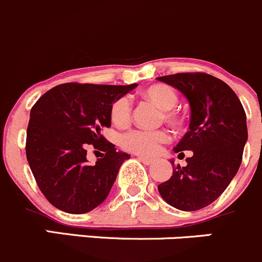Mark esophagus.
<instances>
[{
    "instance_id": "1",
    "label": "esophagus",
    "mask_w": 262,
    "mask_h": 262,
    "mask_svg": "<svg viewBox=\"0 0 262 262\" xmlns=\"http://www.w3.org/2000/svg\"><path fill=\"white\" fill-rule=\"evenodd\" d=\"M138 160L141 161L142 163H144V165H150V163H153V160L152 158H148V157H143V156H139Z\"/></svg>"
}]
</instances>
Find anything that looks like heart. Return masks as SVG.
<instances>
[{
  "label": "heart",
  "mask_w": 262,
  "mask_h": 262,
  "mask_svg": "<svg viewBox=\"0 0 262 262\" xmlns=\"http://www.w3.org/2000/svg\"><path fill=\"white\" fill-rule=\"evenodd\" d=\"M142 96L157 105L163 110L162 115L173 128H180L184 125L185 118L180 112L173 107L178 105L179 95L172 86L166 83H153L142 91ZM132 104L128 97H119L113 102L110 107V119L115 125L124 126L130 121ZM168 141V136L165 130L147 132L141 129L124 133L120 137V143L125 149L142 156H152L161 144Z\"/></svg>",
  "instance_id": "obj_1"
}]
</instances>
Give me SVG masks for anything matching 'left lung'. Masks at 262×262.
I'll return each mask as SVG.
<instances>
[{
    "instance_id": "left-lung-1",
    "label": "left lung",
    "mask_w": 262,
    "mask_h": 262,
    "mask_svg": "<svg viewBox=\"0 0 262 262\" xmlns=\"http://www.w3.org/2000/svg\"><path fill=\"white\" fill-rule=\"evenodd\" d=\"M157 80L182 92L191 110L189 132L173 148L181 156L182 150H191V157L185 167L173 168L158 191L176 209L199 210L221 196L241 166L246 113L233 90L208 73H176Z\"/></svg>"
}]
</instances>
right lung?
Here are the masks:
<instances>
[{
  "mask_svg": "<svg viewBox=\"0 0 262 262\" xmlns=\"http://www.w3.org/2000/svg\"><path fill=\"white\" fill-rule=\"evenodd\" d=\"M138 84L62 83L35 102L26 130V158L39 189L66 213L95 209L109 195L119 168L130 156L118 152L101 134L112 125L110 107ZM102 150L95 165L86 149Z\"/></svg>",
  "mask_w": 262,
  "mask_h": 262,
  "instance_id": "obj_1",
  "label": "right lung"
}]
</instances>
